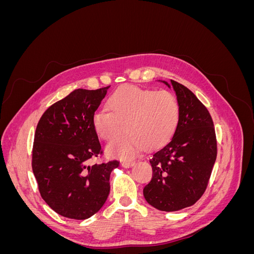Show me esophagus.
Masks as SVG:
<instances>
[{"label": "esophagus", "instance_id": "obj_1", "mask_svg": "<svg viewBox=\"0 0 254 254\" xmlns=\"http://www.w3.org/2000/svg\"><path fill=\"white\" fill-rule=\"evenodd\" d=\"M134 161H124V162H122V166L123 167H125V168H129V167H131L132 165H134Z\"/></svg>", "mask_w": 254, "mask_h": 254}]
</instances>
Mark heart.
<instances>
[{"mask_svg":"<svg viewBox=\"0 0 254 254\" xmlns=\"http://www.w3.org/2000/svg\"><path fill=\"white\" fill-rule=\"evenodd\" d=\"M108 109L97 110L93 127L106 141L118 139L127 130L129 134L107 147L114 157L128 159L144 146L157 148L171 140L179 124V103L167 90L123 86L107 99Z\"/></svg>","mask_w":254,"mask_h":254,"instance_id":"1","label":"heart"}]
</instances>
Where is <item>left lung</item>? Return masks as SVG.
Returning a JSON list of instances; mask_svg holds the SVG:
<instances>
[{"label": "left lung", "instance_id": "left-lung-1", "mask_svg": "<svg viewBox=\"0 0 254 254\" xmlns=\"http://www.w3.org/2000/svg\"><path fill=\"white\" fill-rule=\"evenodd\" d=\"M173 88L179 103V124L172 139L151 153L152 178L143 190L150 205L174 212L202 196L216 160L217 144L211 115L183 84L159 80Z\"/></svg>", "mask_w": 254, "mask_h": 254}]
</instances>
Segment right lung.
I'll use <instances>...</instances> for the list:
<instances>
[{
    "mask_svg": "<svg viewBox=\"0 0 254 254\" xmlns=\"http://www.w3.org/2000/svg\"><path fill=\"white\" fill-rule=\"evenodd\" d=\"M109 88L73 91L37 125L33 172L43 200L64 217H91L110 193V174L119 161L89 164L103 152L92 120Z\"/></svg>",
    "mask_w": 254,
    "mask_h": 254,
    "instance_id": "obj_1",
    "label": "right lung"
}]
</instances>
